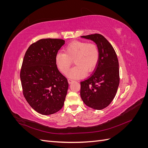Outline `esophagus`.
<instances>
[{
  "mask_svg": "<svg viewBox=\"0 0 148 148\" xmlns=\"http://www.w3.org/2000/svg\"><path fill=\"white\" fill-rule=\"evenodd\" d=\"M73 82V79H68V82H69V84H71Z\"/></svg>",
  "mask_w": 148,
  "mask_h": 148,
  "instance_id": "esophagus-1",
  "label": "esophagus"
}]
</instances>
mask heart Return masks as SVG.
<instances>
[{"instance_id":"1","label":"heart","mask_w":148,"mask_h":148,"mask_svg":"<svg viewBox=\"0 0 148 148\" xmlns=\"http://www.w3.org/2000/svg\"><path fill=\"white\" fill-rule=\"evenodd\" d=\"M64 52L57 53L56 64L62 73H66L74 60L76 65L67 73V77L71 79L84 77L86 71H91L95 68L99 59L97 46L85 41L71 42L65 47Z\"/></svg>"}]
</instances>
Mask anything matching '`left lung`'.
<instances>
[{
    "label": "left lung",
    "instance_id": "left-lung-1",
    "mask_svg": "<svg viewBox=\"0 0 148 148\" xmlns=\"http://www.w3.org/2000/svg\"><path fill=\"white\" fill-rule=\"evenodd\" d=\"M96 43L99 59L92 74L80 83V96L87 106L102 110L108 106L117 93L120 82L117 54L109 42L99 34L81 36Z\"/></svg>",
    "mask_w": 148,
    "mask_h": 148
}]
</instances>
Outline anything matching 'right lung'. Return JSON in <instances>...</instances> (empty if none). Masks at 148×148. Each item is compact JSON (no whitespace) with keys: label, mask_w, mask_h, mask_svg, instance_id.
I'll return each instance as SVG.
<instances>
[{"label":"right lung","mask_w":148,"mask_h":148,"mask_svg":"<svg viewBox=\"0 0 148 148\" xmlns=\"http://www.w3.org/2000/svg\"><path fill=\"white\" fill-rule=\"evenodd\" d=\"M64 44L63 39H40L25 53L20 72L23 95L29 106L42 115L55 114L64 104L69 83L55 60Z\"/></svg>","instance_id":"obj_1"}]
</instances>
